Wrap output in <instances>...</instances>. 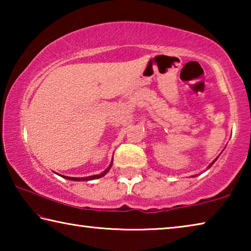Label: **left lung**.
Instances as JSON below:
<instances>
[{
	"label": "left lung",
	"mask_w": 251,
	"mask_h": 251,
	"mask_svg": "<svg viewBox=\"0 0 251 251\" xmlns=\"http://www.w3.org/2000/svg\"><path fill=\"white\" fill-rule=\"evenodd\" d=\"M217 158H218V157H217ZM217 158H216V159H215V160H214V161H212V163H211V164H210V165H209V166H208V168H210V167H211V166H212V164H214V163H215V161H216V160H217Z\"/></svg>",
	"instance_id": "left-lung-1"
}]
</instances>
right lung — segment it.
Masks as SVG:
<instances>
[{"mask_svg":"<svg viewBox=\"0 0 251 251\" xmlns=\"http://www.w3.org/2000/svg\"><path fill=\"white\" fill-rule=\"evenodd\" d=\"M112 165H113V159H112V161H110L109 166H108L107 168H106L103 173L99 174V175H93V176H87V177H69V176H62V175H59V176L63 177V178H65V179L74 180V181H84V180H85V181H87V180H93V179H97V178H100V177L105 176L106 174L108 173V171L110 169V167H112Z\"/></svg>","mask_w":251,"mask_h":251,"instance_id":"1","label":"right lung"}]
</instances>
